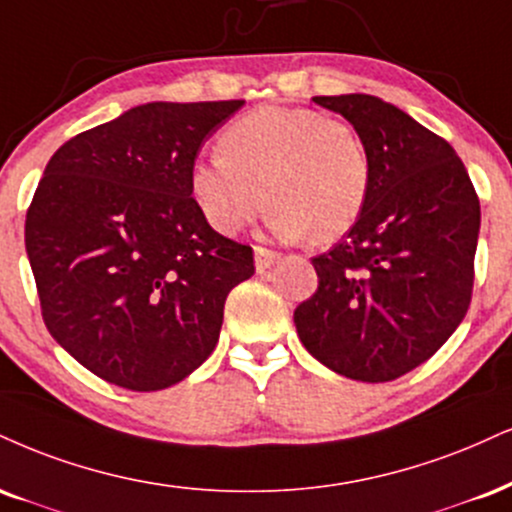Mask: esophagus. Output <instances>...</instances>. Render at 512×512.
Listing matches in <instances>:
<instances>
[{
    "label": "esophagus",
    "instance_id": "1",
    "mask_svg": "<svg viewBox=\"0 0 512 512\" xmlns=\"http://www.w3.org/2000/svg\"><path fill=\"white\" fill-rule=\"evenodd\" d=\"M276 262H279V255H276V252L267 250V248H255V267H257V272H260V274L269 272V269H272Z\"/></svg>",
    "mask_w": 512,
    "mask_h": 512
}]
</instances>
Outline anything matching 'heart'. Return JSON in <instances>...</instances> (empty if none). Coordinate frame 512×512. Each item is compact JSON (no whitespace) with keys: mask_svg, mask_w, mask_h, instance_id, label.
<instances>
[{"mask_svg":"<svg viewBox=\"0 0 512 512\" xmlns=\"http://www.w3.org/2000/svg\"><path fill=\"white\" fill-rule=\"evenodd\" d=\"M221 155L190 166V193L221 233H236L272 202V226L319 243L355 226L369 195V159L348 123L269 104L231 121Z\"/></svg>","mask_w":512,"mask_h":512,"instance_id":"1","label":"heart"}]
</instances>
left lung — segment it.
<instances>
[{
	"instance_id": "obj_1",
	"label": "left lung",
	"mask_w": 512,
	"mask_h": 512,
	"mask_svg": "<svg viewBox=\"0 0 512 512\" xmlns=\"http://www.w3.org/2000/svg\"><path fill=\"white\" fill-rule=\"evenodd\" d=\"M355 128L369 159L360 219L312 260L317 293L295 307L307 353L341 377L393 381L427 362L472 298L479 200L439 135L372 95L312 97Z\"/></svg>"
}]
</instances>
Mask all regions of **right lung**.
Here are the masks:
<instances>
[{
    "label": "right lung",
    "instance_id": "add662e5",
    "mask_svg": "<svg viewBox=\"0 0 512 512\" xmlns=\"http://www.w3.org/2000/svg\"><path fill=\"white\" fill-rule=\"evenodd\" d=\"M243 100L147 102L78 133L45 166L26 252L49 334L131 391L186 379L212 355L252 248L207 224L190 166Z\"/></svg>",
    "mask_w": 512,
    "mask_h": 512
}]
</instances>
